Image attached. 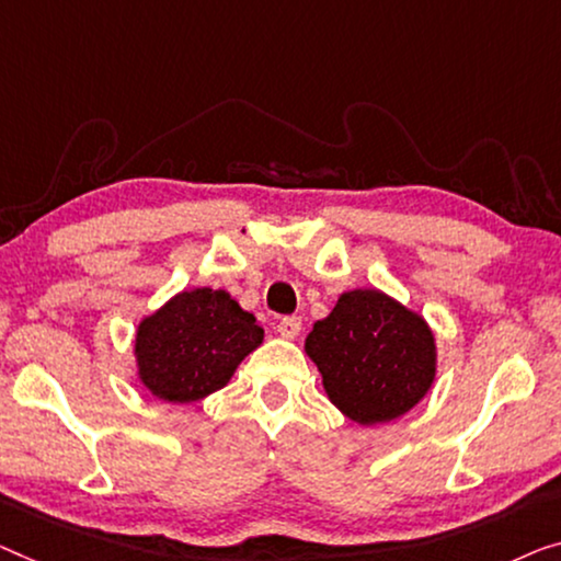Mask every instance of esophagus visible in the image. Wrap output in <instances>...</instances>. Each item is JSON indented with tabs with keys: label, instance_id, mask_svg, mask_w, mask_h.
Masks as SVG:
<instances>
[{
	"label": "esophagus",
	"instance_id": "1",
	"mask_svg": "<svg viewBox=\"0 0 561 561\" xmlns=\"http://www.w3.org/2000/svg\"><path fill=\"white\" fill-rule=\"evenodd\" d=\"M277 332L284 340H295L299 332H302V317H284L277 324Z\"/></svg>",
	"mask_w": 561,
	"mask_h": 561
}]
</instances>
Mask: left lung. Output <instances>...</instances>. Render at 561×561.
Instances as JSON below:
<instances>
[{
	"instance_id": "obj_1",
	"label": "left lung",
	"mask_w": 561,
	"mask_h": 561,
	"mask_svg": "<svg viewBox=\"0 0 561 561\" xmlns=\"http://www.w3.org/2000/svg\"><path fill=\"white\" fill-rule=\"evenodd\" d=\"M305 353L324 396L357 425L390 423L421 403L436 382V334L423 314L382 289L342 291L312 324Z\"/></svg>"
}]
</instances>
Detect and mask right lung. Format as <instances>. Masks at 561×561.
Returning <instances> with one entry per match:
<instances>
[{
  "mask_svg": "<svg viewBox=\"0 0 561 561\" xmlns=\"http://www.w3.org/2000/svg\"><path fill=\"white\" fill-rule=\"evenodd\" d=\"M262 342L254 314L227 289H183L138 322L136 375L156 400L196 403L229 386Z\"/></svg>",
  "mask_w": 561,
  "mask_h": 561,
  "instance_id": "obj_1",
  "label": "right lung"
}]
</instances>
